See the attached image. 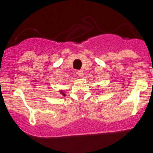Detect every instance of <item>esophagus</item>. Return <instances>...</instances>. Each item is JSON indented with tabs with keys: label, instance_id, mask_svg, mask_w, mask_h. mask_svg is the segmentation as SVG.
I'll use <instances>...</instances> for the list:
<instances>
[{
	"label": "esophagus",
	"instance_id": "1",
	"mask_svg": "<svg viewBox=\"0 0 153 153\" xmlns=\"http://www.w3.org/2000/svg\"><path fill=\"white\" fill-rule=\"evenodd\" d=\"M76 74L79 77H82L83 76V71H82V70H77Z\"/></svg>",
	"mask_w": 153,
	"mask_h": 153
}]
</instances>
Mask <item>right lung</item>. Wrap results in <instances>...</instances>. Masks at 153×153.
<instances>
[{"mask_svg":"<svg viewBox=\"0 0 153 153\" xmlns=\"http://www.w3.org/2000/svg\"><path fill=\"white\" fill-rule=\"evenodd\" d=\"M60 93H61L63 96H65V94L63 91H60Z\"/></svg>","mask_w":153,"mask_h":153,"instance_id":"obj_1","label":"right lung"}]
</instances>
